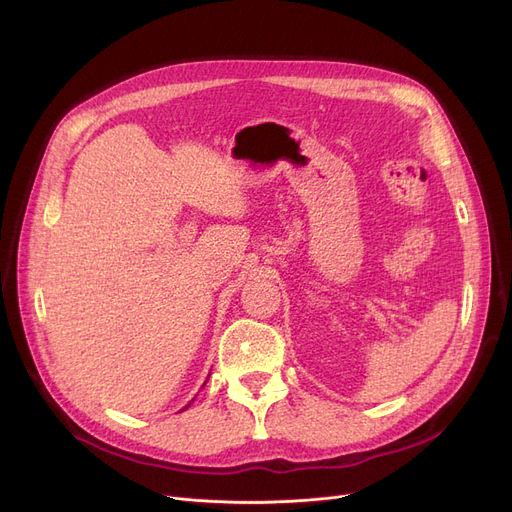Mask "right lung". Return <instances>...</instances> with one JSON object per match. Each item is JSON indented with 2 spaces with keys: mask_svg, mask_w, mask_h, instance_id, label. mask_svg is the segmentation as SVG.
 Masks as SVG:
<instances>
[{
  "mask_svg": "<svg viewBox=\"0 0 512 512\" xmlns=\"http://www.w3.org/2000/svg\"><path fill=\"white\" fill-rule=\"evenodd\" d=\"M187 407H189V405H187Z\"/></svg>",
  "mask_w": 512,
  "mask_h": 512,
  "instance_id": "right-lung-1",
  "label": "right lung"
}]
</instances>
